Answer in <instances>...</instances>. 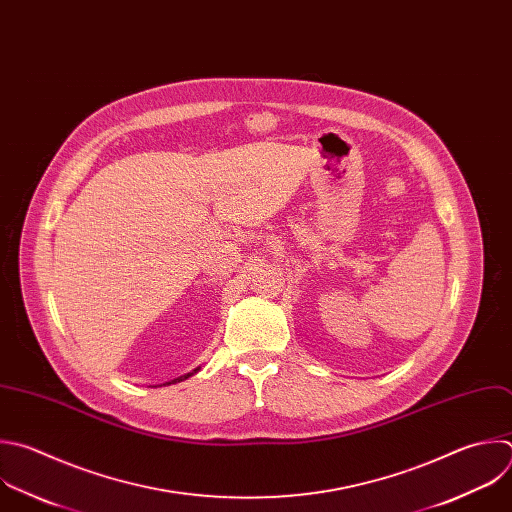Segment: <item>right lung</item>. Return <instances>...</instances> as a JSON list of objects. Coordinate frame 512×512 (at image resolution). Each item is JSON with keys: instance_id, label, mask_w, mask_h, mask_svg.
<instances>
[{"instance_id": "add662e5", "label": "right lung", "mask_w": 512, "mask_h": 512, "mask_svg": "<svg viewBox=\"0 0 512 512\" xmlns=\"http://www.w3.org/2000/svg\"><path fill=\"white\" fill-rule=\"evenodd\" d=\"M201 370V366L199 368H195L193 372H189V374H185V376H179V378H175V380H170V382H164V384H160V386H170V384H177V382H185L187 378H191L193 374H197Z\"/></svg>"}]
</instances>
